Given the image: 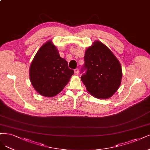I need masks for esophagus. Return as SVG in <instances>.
<instances>
[{
	"mask_svg": "<svg viewBox=\"0 0 150 150\" xmlns=\"http://www.w3.org/2000/svg\"><path fill=\"white\" fill-rule=\"evenodd\" d=\"M79 69H77V68L74 69V74H76V75L78 74H79Z\"/></svg>",
	"mask_w": 150,
	"mask_h": 150,
	"instance_id": "34e87169",
	"label": "esophagus"
}]
</instances>
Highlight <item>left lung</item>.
I'll list each match as a JSON object with an SVG mask.
<instances>
[{
	"mask_svg": "<svg viewBox=\"0 0 150 150\" xmlns=\"http://www.w3.org/2000/svg\"><path fill=\"white\" fill-rule=\"evenodd\" d=\"M81 77L87 91L98 99H108L119 88L122 77L119 61L107 46L96 41L85 51Z\"/></svg>",
	"mask_w": 150,
	"mask_h": 150,
	"instance_id": "left-lung-1",
	"label": "left lung"
}]
</instances>
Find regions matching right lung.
<instances>
[{
  "mask_svg": "<svg viewBox=\"0 0 150 150\" xmlns=\"http://www.w3.org/2000/svg\"><path fill=\"white\" fill-rule=\"evenodd\" d=\"M74 71L68 68L65 59L52 41H48L38 51L30 68V79L34 89L45 97L58 94L68 83Z\"/></svg>",
  "mask_w": 150,
  "mask_h": 150,
  "instance_id": "right-lung-1",
  "label": "right lung"
}]
</instances>
